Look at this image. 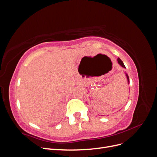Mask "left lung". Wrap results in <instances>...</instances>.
Listing matches in <instances>:
<instances>
[{
    "label": "left lung",
    "mask_w": 157,
    "mask_h": 157,
    "mask_svg": "<svg viewBox=\"0 0 157 157\" xmlns=\"http://www.w3.org/2000/svg\"><path fill=\"white\" fill-rule=\"evenodd\" d=\"M117 61H118V64H119L121 66H122V67H124V68H126V67H125V65H124V63H123V62H122V61L120 59V58H118L117 59ZM126 78H127V80H128V82L129 83L130 82V80H129V77H128V75L126 73Z\"/></svg>",
    "instance_id": "8db88e82"
}]
</instances>
